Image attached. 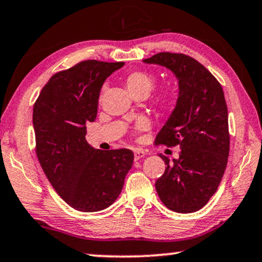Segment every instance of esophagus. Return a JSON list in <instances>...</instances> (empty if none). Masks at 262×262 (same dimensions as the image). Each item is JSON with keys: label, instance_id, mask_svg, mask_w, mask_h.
I'll return each mask as SVG.
<instances>
[{"label": "esophagus", "instance_id": "1", "mask_svg": "<svg viewBox=\"0 0 262 262\" xmlns=\"http://www.w3.org/2000/svg\"><path fill=\"white\" fill-rule=\"evenodd\" d=\"M145 156H146V152L142 151V149H140V148L134 149V158H135V160H139V159L144 158Z\"/></svg>", "mask_w": 262, "mask_h": 262}]
</instances>
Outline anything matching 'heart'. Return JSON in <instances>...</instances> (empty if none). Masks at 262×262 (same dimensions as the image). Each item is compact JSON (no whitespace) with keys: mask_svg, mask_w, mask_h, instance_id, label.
I'll return each instance as SVG.
<instances>
[{"mask_svg":"<svg viewBox=\"0 0 262 262\" xmlns=\"http://www.w3.org/2000/svg\"><path fill=\"white\" fill-rule=\"evenodd\" d=\"M125 86L132 95H139V93H147L153 89L155 86L156 79L151 73L142 72V71H134L128 73L124 79ZM149 127V123L147 120L141 118L137 123L138 130H146Z\"/></svg>","mask_w":262,"mask_h":262,"instance_id":"obj_1","label":"heart"}]
</instances>
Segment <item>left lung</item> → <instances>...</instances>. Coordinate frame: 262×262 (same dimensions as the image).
I'll use <instances>...</instances> for the list:
<instances>
[{"mask_svg":"<svg viewBox=\"0 0 262 262\" xmlns=\"http://www.w3.org/2000/svg\"><path fill=\"white\" fill-rule=\"evenodd\" d=\"M170 69L179 80L176 106L160 129L156 145L179 146L177 159L160 155L165 171L156 190L165 206L179 213L201 210L218 189L228 164V106L222 85L195 58L159 52L144 60Z\"/></svg>","mask_w":262,"mask_h":262,"instance_id":"left-lung-1","label":"left lung"}]
</instances>
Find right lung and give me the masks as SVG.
Masks as SVG:
<instances>
[{"label":"right lung","instance_id":"obj_1","mask_svg":"<svg viewBox=\"0 0 262 262\" xmlns=\"http://www.w3.org/2000/svg\"><path fill=\"white\" fill-rule=\"evenodd\" d=\"M123 64L80 62L52 75L34 103L38 160L57 194L78 211L97 212L114 204L133 165L130 149H96L85 138L104 81Z\"/></svg>","mask_w":262,"mask_h":262}]
</instances>
